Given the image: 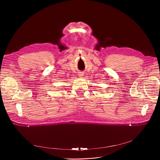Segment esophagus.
<instances>
[{"label": "esophagus", "mask_w": 160, "mask_h": 160, "mask_svg": "<svg viewBox=\"0 0 160 160\" xmlns=\"http://www.w3.org/2000/svg\"><path fill=\"white\" fill-rule=\"evenodd\" d=\"M78 77H80V78H82V77H83V73H82V72H80L79 73H78Z\"/></svg>", "instance_id": "1"}]
</instances>
